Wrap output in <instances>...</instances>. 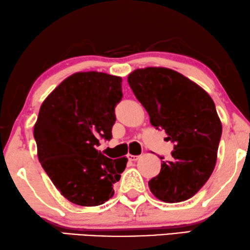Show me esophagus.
Instances as JSON below:
<instances>
[{"label":"esophagus","mask_w":250,"mask_h":250,"mask_svg":"<svg viewBox=\"0 0 250 250\" xmlns=\"http://www.w3.org/2000/svg\"><path fill=\"white\" fill-rule=\"evenodd\" d=\"M127 158H128V161H132V162H136L138 158H140V155H128L127 156Z\"/></svg>","instance_id":"34e87169"}]
</instances>
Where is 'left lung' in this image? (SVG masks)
Listing matches in <instances>:
<instances>
[{"label":"left lung","instance_id":"8db88e82","mask_svg":"<svg viewBox=\"0 0 250 250\" xmlns=\"http://www.w3.org/2000/svg\"><path fill=\"white\" fill-rule=\"evenodd\" d=\"M127 82L150 124L174 143L171 161L163 162L161 173L148 182L150 191L165 203L189 199L205 185L217 161L223 127L214 101L170 68L135 69Z\"/></svg>","mask_w":250,"mask_h":250}]
</instances>
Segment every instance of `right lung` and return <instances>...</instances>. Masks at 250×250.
Returning a JSON list of instances; mask_svg holds the SVG:
<instances>
[{
	"mask_svg": "<svg viewBox=\"0 0 250 250\" xmlns=\"http://www.w3.org/2000/svg\"><path fill=\"white\" fill-rule=\"evenodd\" d=\"M122 77L79 72L65 79L41 105L34 138L41 165L69 202L98 206L113 197L127 158L112 159L96 149L112 138Z\"/></svg>",
	"mask_w": 250,
	"mask_h": 250,
	"instance_id": "obj_1",
	"label": "right lung"
}]
</instances>
